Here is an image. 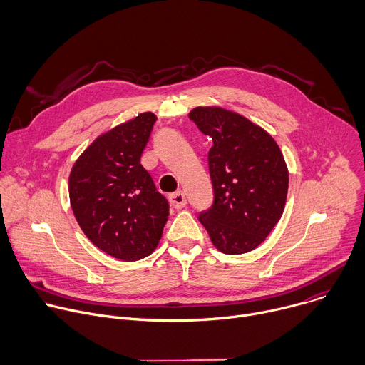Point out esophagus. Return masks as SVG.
Listing matches in <instances>:
<instances>
[{
  "label": "esophagus",
  "instance_id": "obj_1",
  "mask_svg": "<svg viewBox=\"0 0 365 365\" xmlns=\"http://www.w3.org/2000/svg\"><path fill=\"white\" fill-rule=\"evenodd\" d=\"M169 202H170V205H172L173 207H176V210H182V207H185L186 203H187L185 193L180 192V190L172 193V195L169 196Z\"/></svg>",
  "mask_w": 365,
  "mask_h": 365
}]
</instances>
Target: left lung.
Wrapping results in <instances>:
<instances>
[{
	"label": "left lung",
	"instance_id": "left-lung-1",
	"mask_svg": "<svg viewBox=\"0 0 365 365\" xmlns=\"http://www.w3.org/2000/svg\"><path fill=\"white\" fill-rule=\"evenodd\" d=\"M189 118L214 141L207 154L214 205L199 222L221 252H248L283 215L289 189L283 153L264 128L235 111L196 107Z\"/></svg>",
	"mask_w": 365,
	"mask_h": 365
}]
</instances>
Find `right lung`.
<instances>
[{
	"instance_id": "right-lung-1",
	"label": "right lung",
	"mask_w": 365,
	"mask_h": 365,
	"mask_svg": "<svg viewBox=\"0 0 365 365\" xmlns=\"http://www.w3.org/2000/svg\"><path fill=\"white\" fill-rule=\"evenodd\" d=\"M155 120L153 113H141L98 135L69 175L71 206L81 230L121 262L150 255L169 215L168 200L140 163Z\"/></svg>"
}]
</instances>
